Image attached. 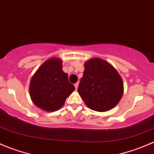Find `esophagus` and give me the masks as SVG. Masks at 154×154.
Wrapping results in <instances>:
<instances>
[{
  "label": "esophagus",
  "instance_id": "obj_1",
  "mask_svg": "<svg viewBox=\"0 0 154 154\" xmlns=\"http://www.w3.org/2000/svg\"><path fill=\"white\" fill-rule=\"evenodd\" d=\"M78 86H79V83H75V84H74V86H75L76 90H77V88H78Z\"/></svg>",
  "mask_w": 154,
  "mask_h": 154
}]
</instances>
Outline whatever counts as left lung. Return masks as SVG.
Returning a JSON list of instances; mask_svg holds the SVG:
<instances>
[{
    "instance_id": "1",
    "label": "left lung",
    "mask_w": 154,
    "mask_h": 154,
    "mask_svg": "<svg viewBox=\"0 0 154 154\" xmlns=\"http://www.w3.org/2000/svg\"><path fill=\"white\" fill-rule=\"evenodd\" d=\"M78 91L89 108L98 112L110 110L123 94V82L117 71L107 61L92 58L84 63Z\"/></svg>"
}]
</instances>
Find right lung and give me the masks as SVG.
I'll use <instances>...</instances> for the list:
<instances>
[{"instance_id": "obj_1", "label": "right lung", "mask_w": 154, "mask_h": 154, "mask_svg": "<svg viewBox=\"0 0 154 154\" xmlns=\"http://www.w3.org/2000/svg\"><path fill=\"white\" fill-rule=\"evenodd\" d=\"M75 87L62 71L61 59L52 57L36 71L30 81L29 94L37 107L47 112L60 109Z\"/></svg>"}]
</instances>
